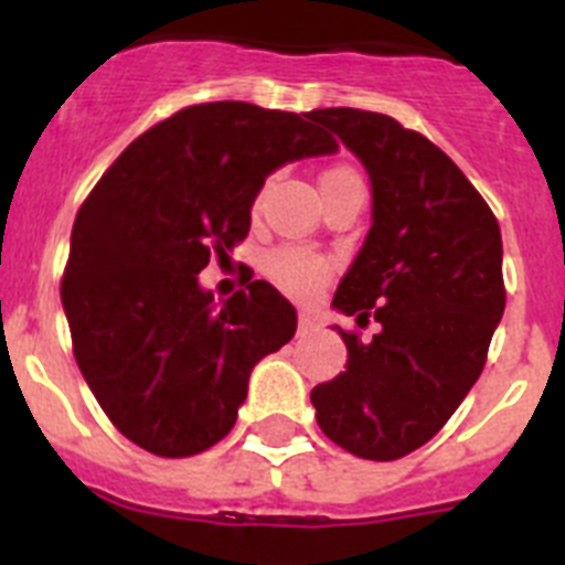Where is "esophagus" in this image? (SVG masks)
Here are the masks:
<instances>
[{
    "label": "esophagus",
    "mask_w": 565,
    "mask_h": 565,
    "mask_svg": "<svg viewBox=\"0 0 565 565\" xmlns=\"http://www.w3.org/2000/svg\"><path fill=\"white\" fill-rule=\"evenodd\" d=\"M319 330V319L313 313H299V335H310Z\"/></svg>",
    "instance_id": "obj_1"
}]
</instances>
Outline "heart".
Returning <instances> with one entry per match:
<instances>
[{
  "label": "heart",
  "instance_id": "1",
  "mask_svg": "<svg viewBox=\"0 0 565 565\" xmlns=\"http://www.w3.org/2000/svg\"><path fill=\"white\" fill-rule=\"evenodd\" d=\"M344 170L347 168H333L324 175L344 173ZM266 274L271 277L274 286H279L286 294H291V297L305 299V297H313V294L328 282L330 263L324 260V257L308 252V248L282 246V248H274L271 255L266 257Z\"/></svg>",
  "mask_w": 565,
  "mask_h": 565
}]
</instances>
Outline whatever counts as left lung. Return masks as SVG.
<instances>
[{
  "label": "left lung",
  "instance_id": "obj_1",
  "mask_svg": "<svg viewBox=\"0 0 565 565\" xmlns=\"http://www.w3.org/2000/svg\"><path fill=\"white\" fill-rule=\"evenodd\" d=\"M364 164L372 226L333 308L372 339L339 335L347 370L313 386L317 423L361 459L390 462L426 445L476 377L504 313L499 221L462 170L386 114L313 108Z\"/></svg>",
  "mask_w": 565,
  "mask_h": 565
}]
</instances>
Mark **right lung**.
Wrapping results in <instances>:
<instances>
[{
    "label": "right lung",
    "instance_id": "right-lung-1",
    "mask_svg": "<svg viewBox=\"0 0 565 565\" xmlns=\"http://www.w3.org/2000/svg\"><path fill=\"white\" fill-rule=\"evenodd\" d=\"M308 114L201 103L134 139L77 210L61 282L75 361L117 431L157 457L224 439L260 359L297 333L266 279L215 302L212 255L248 235L268 175L339 145Z\"/></svg>",
    "mask_w": 565,
    "mask_h": 565
}]
</instances>
